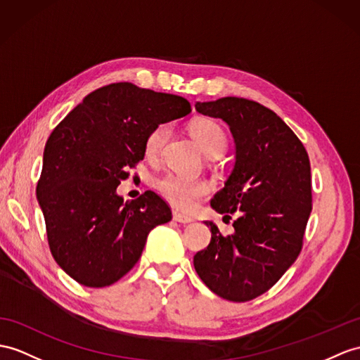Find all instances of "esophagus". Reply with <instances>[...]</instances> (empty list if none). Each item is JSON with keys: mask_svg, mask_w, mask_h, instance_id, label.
Returning <instances> with one entry per match:
<instances>
[{"mask_svg": "<svg viewBox=\"0 0 360 360\" xmlns=\"http://www.w3.org/2000/svg\"><path fill=\"white\" fill-rule=\"evenodd\" d=\"M174 220L179 221V223L186 224V223H192V221H194V218L189 217V215L181 214V212H179V210H174Z\"/></svg>", "mask_w": 360, "mask_h": 360, "instance_id": "1", "label": "esophagus"}]
</instances>
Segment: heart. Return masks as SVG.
I'll use <instances>...</instances> for the list:
<instances>
[{
    "label": "heart",
    "instance_id": "heart-1",
    "mask_svg": "<svg viewBox=\"0 0 360 360\" xmlns=\"http://www.w3.org/2000/svg\"><path fill=\"white\" fill-rule=\"evenodd\" d=\"M189 133L195 143L207 157L220 155L226 146V134L217 122L210 119H195L191 122ZM169 136V125L160 124L154 127L145 139V155L154 159L160 154L162 148ZM160 194L180 209H194L209 194V185L203 180H192L180 175H165L157 181Z\"/></svg>",
    "mask_w": 360,
    "mask_h": 360
}]
</instances>
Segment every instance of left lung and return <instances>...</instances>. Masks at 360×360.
Listing matches in <instances>:
<instances>
[{"label":"left lung","mask_w":360,"mask_h":360,"mask_svg":"<svg viewBox=\"0 0 360 360\" xmlns=\"http://www.w3.org/2000/svg\"><path fill=\"white\" fill-rule=\"evenodd\" d=\"M195 110L231 128L233 171L210 206L241 215L232 235L206 221L212 236L194 267L215 295L246 302L274 287L301 253L311 212L309 154L284 120L255 101L221 98L197 102Z\"/></svg>","instance_id":"1"}]
</instances>
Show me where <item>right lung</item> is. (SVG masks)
Listing matches in <instances>:
<instances>
[{"instance_id":"obj_1","label":"right lung","mask_w":360,"mask_h":360,"mask_svg":"<svg viewBox=\"0 0 360 360\" xmlns=\"http://www.w3.org/2000/svg\"><path fill=\"white\" fill-rule=\"evenodd\" d=\"M191 112L181 96L131 82L85 96L51 131L37 197L55 261L86 287L111 285L136 266L146 236L172 218L153 191L124 201L116 194L127 168L143 160L150 131Z\"/></svg>"}]
</instances>
